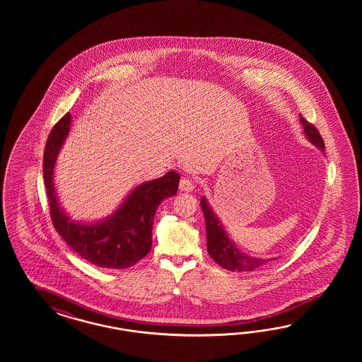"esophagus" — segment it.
Listing matches in <instances>:
<instances>
[{
	"mask_svg": "<svg viewBox=\"0 0 362 362\" xmlns=\"http://www.w3.org/2000/svg\"><path fill=\"white\" fill-rule=\"evenodd\" d=\"M179 188H180V191L191 192V191L195 188V183H194V180L189 179V177H182L180 182H179Z\"/></svg>",
	"mask_w": 362,
	"mask_h": 362,
	"instance_id": "obj_1",
	"label": "esophagus"
}]
</instances>
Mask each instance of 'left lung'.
I'll return each mask as SVG.
<instances>
[{"label": "left lung", "mask_w": 362, "mask_h": 362, "mask_svg": "<svg viewBox=\"0 0 362 362\" xmlns=\"http://www.w3.org/2000/svg\"><path fill=\"white\" fill-rule=\"evenodd\" d=\"M300 121L304 127V132L308 139L315 146H317L320 150L324 151L325 144L317 129L310 122H308L303 115H300ZM200 206L206 219L207 250H209V256L219 264L220 267L233 272H252L255 269L265 265L268 262L274 260V259L252 257L243 251H239L235 247V244L230 241L228 235L226 233L223 224L220 223L215 212L209 207L206 197H202Z\"/></svg>", "instance_id": "1"}]
</instances>
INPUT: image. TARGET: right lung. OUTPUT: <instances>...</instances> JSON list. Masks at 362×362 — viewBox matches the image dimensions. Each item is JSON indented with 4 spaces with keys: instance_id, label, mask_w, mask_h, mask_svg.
Returning a JSON list of instances; mask_svg holds the SVG:
<instances>
[{
    "instance_id": "1",
    "label": "right lung",
    "mask_w": 362,
    "mask_h": 362,
    "mask_svg": "<svg viewBox=\"0 0 362 362\" xmlns=\"http://www.w3.org/2000/svg\"><path fill=\"white\" fill-rule=\"evenodd\" d=\"M71 115L67 112L49 134L44 153V182L55 230L74 252L100 268L124 269L150 252L153 215L162 200L174 197L179 174L170 171L136 187L107 219L93 224L76 223L59 207L53 183L57 155L70 130Z\"/></svg>"
}]
</instances>
